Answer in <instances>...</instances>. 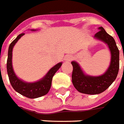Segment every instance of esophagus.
Masks as SVG:
<instances>
[{
    "label": "esophagus",
    "instance_id": "obj_1",
    "mask_svg": "<svg viewBox=\"0 0 124 124\" xmlns=\"http://www.w3.org/2000/svg\"><path fill=\"white\" fill-rule=\"evenodd\" d=\"M71 59H72V58H71V56H66L65 58L66 61H68H68H70Z\"/></svg>",
    "mask_w": 124,
    "mask_h": 124
}]
</instances>
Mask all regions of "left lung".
<instances>
[{"label":"left lung","mask_w":124,"mask_h":124,"mask_svg":"<svg viewBox=\"0 0 124 124\" xmlns=\"http://www.w3.org/2000/svg\"><path fill=\"white\" fill-rule=\"evenodd\" d=\"M99 31L94 38L104 42L108 46L111 53V62L108 70L99 76L86 75L75 61H72V83L75 88L81 93L86 94H98L104 92L112 84L117 77L119 71L120 52L114 38L106 32L103 27H99Z\"/></svg>","instance_id":"obj_1"}]
</instances>
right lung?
I'll list each match as a JSON object with an SVG mask.
<instances>
[{
    "mask_svg": "<svg viewBox=\"0 0 124 124\" xmlns=\"http://www.w3.org/2000/svg\"><path fill=\"white\" fill-rule=\"evenodd\" d=\"M35 31V30H32ZM24 34L22 33L18 36L17 37L12 41L10 44L8 52V59H7V73L9 78V81L12 88L15 91L21 95L27 97L28 98H36L41 96L46 95L50 89L52 78L59 68L61 67L62 63L59 62L49 70L48 73L40 80L35 82H26L20 80L15 74L12 65V49L18 40L20 39Z\"/></svg>",
    "mask_w": 124,
    "mask_h": 124,
    "instance_id": "add662e5",
    "label": "right lung"
}]
</instances>
